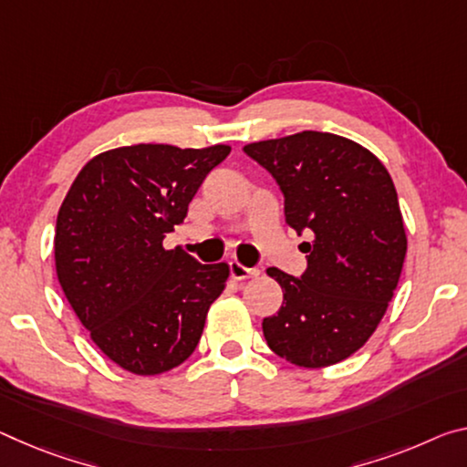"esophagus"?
Segmentation results:
<instances>
[{
    "label": "esophagus",
    "instance_id": "esophagus-1",
    "mask_svg": "<svg viewBox=\"0 0 467 467\" xmlns=\"http://www.w3.org/2000/svg\"><path fill=\"white\" fill-rule=\"evenodd\" d=\"M231 276L234 280H245V278H257L260 276V270L257 268H247L241 262H231Z\"/></svg>",
    "mask_w": 467,
    "mask_h": 467
}]
</instances>
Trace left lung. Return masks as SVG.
<instances>
[{
  "instance_id": "1",
  "label": "left lung",
  "mask_w": 467,
  "mask_h": 467,
  "mask_svg": "<svg viewBox=\"0 0 467 467\" xmlns=\"http://www.w3.org/2000/svg\"><path fill=\"white\" fill-rule=\"evenodd\" d=\"M285 193L286 224L307 231V270L268 276L283 288L278 314L264 317L270 349L299 368H328L379 328L403 270L407 234L389 170L364 145L301 130L243 147Z\"/></svg>"
}]
</instances>
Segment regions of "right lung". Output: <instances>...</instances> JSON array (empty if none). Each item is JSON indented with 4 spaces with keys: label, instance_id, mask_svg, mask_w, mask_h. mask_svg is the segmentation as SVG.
Instances as JSON below:
<instances>
[{
    "label": "right lung",
    "instance_id": "obj_1",
    "mask_svg": "<svg viewBox=\"0 0 467 467\" xmlns=\"http://www.w3.org/2000/svg\"><path fill=\"white\" fill-rule=\"evenodd\" d=\"M231 145L181 150L139 143L80 168L57 212L54 255L66 299L101 353L137 376L191 358L228 280V264H199L164 236Z\"/></svg>",
    "mask_w": 467,
    "mask_h": 467
}]
</instances>
